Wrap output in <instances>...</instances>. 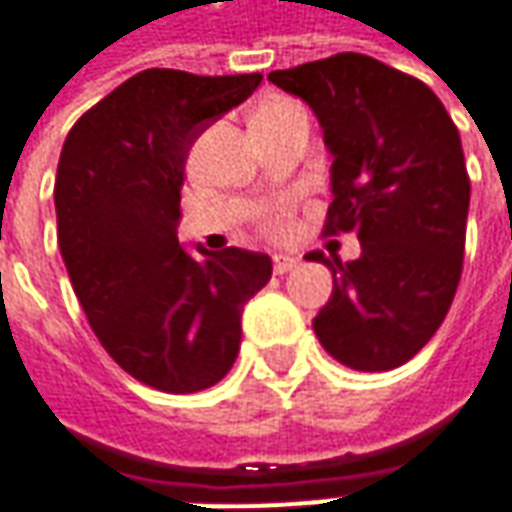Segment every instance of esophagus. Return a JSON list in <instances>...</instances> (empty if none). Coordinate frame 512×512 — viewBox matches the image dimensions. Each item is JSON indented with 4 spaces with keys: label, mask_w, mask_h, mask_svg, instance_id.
Segmentation results:
<instances>
[{
    "label": "esophagus",
    "mask_w": 512,
    "mask_h": 512,
    "mask_svg": "<svg viewBox=\"0 0 512 512\" xmlns=\"http://www.w3.org/2000/svg\"><path fill=\"white\" fill-rule=\"evenodd\" d=\"M274 274H289L291 269H297V257H291V255H274Z\"/></svg>",
    "instance_id": "esophagus-1"
}]
</instances>
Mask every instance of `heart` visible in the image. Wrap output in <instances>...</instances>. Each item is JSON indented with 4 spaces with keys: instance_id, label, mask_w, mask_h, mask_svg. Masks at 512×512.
I'll use <instances>...</instances> for the list:
<instances>
[{
    "instance_id": "obj_1",
    "label": "heart",
    "mask_w": 512,
    "mask_h": 512,
    "mask_svg": "<svg viewBox=\"0 0 512 512\" xmlns=\"http://www.w3.org/2000/svg\"><path fill=\"white\" fill-rule=\"evenodd\" d=\"M289 107H297L294 101H286V98H272V101H263L257 107L255 118H263V115H274L289 110ZM291 218H294V201L291 198H274V201L263 203L257 209V226L263 235L269 238H283L291 229Z\"/></svg>"
}]
</instances>
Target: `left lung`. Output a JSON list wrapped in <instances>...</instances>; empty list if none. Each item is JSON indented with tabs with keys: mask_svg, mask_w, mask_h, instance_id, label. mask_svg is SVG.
Returning a JSON list of instances; mask_svg holds the SVG:
<instances>
[{
	"mask_svg": "<svg viewBox=\"0 0 512 512\" xmlns=\"http://www.w3.org/2000/svg\"><path fill=\"white\" fill-rule=\"evenodd\" d=\"M269 81L320 118L334 155L323 235L354 232L362 255L331 269L317 340L354 371H391L448 314L465 257L467 178L459 130L425 81L362 53L274 70Z\"/></svg>",
	"mask_w": 512,
	"mask_h": 512,
	"instance_id": "obj_1",
	"label": "left lung"
}]
</instances>
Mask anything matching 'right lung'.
I'll use <instances>...</instances> for the list:
<instances>
[{"mask_svg":"<svg viewBox=\"0 0 512 512\" xmlns=\"http://www.w3.org/2000/svg\"><path fill=\"white\" fill-rule=\"evenodd\" d=\"M260 81L152 67L90 107L62 147L56 221L73 291L104 351L164 394L229 374L243 306L272 277L263 252L189 255L178 243L192 141Z\"/></svg>","mask_w":512,"mask_h":512,"instance_id":"add662e5","label":"right lung"}]
</instances>
